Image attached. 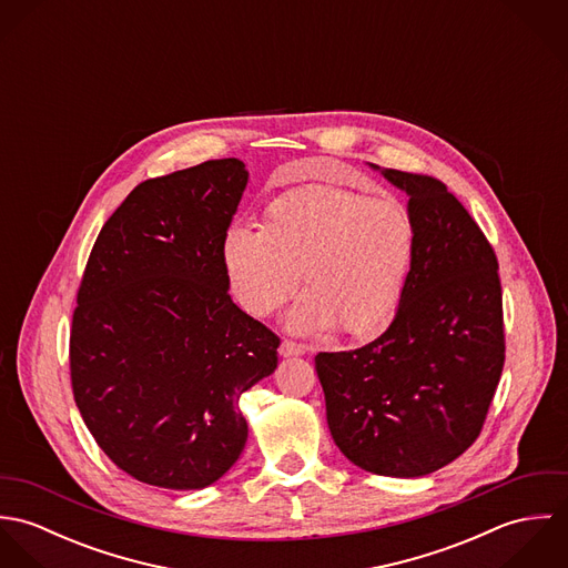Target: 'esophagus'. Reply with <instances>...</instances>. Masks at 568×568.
Here are the masks:
<instances>
[{"instance_id":"esophagus-1","label":"esophagus","mask_w":568,"mask_h":568,"mask_svg":"<svg viewBox=\"0 0 568 568\" xmlns=\"http://www.w3.org/2000/svg\"><path fill=\"white\" fill-rule=\"evenodd\" d=\"M311 347L304 345V343H297V341H291V338H284L280 343V354L282 356H300V354H306Z\"/></svg>"}]
</instances>
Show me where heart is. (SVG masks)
<instances>
[{
    "label": "heart",
    "mask_w": 568,
    "mask_h": 568,
    "mask_svg": "<svg viewBox=\"0 0 568 568\" xmlns=\"http://www.w3.org/2000/svg\"><path fill=\"white\" fill-rule=\"evenodd\" d=\"M415 255V221L394 196H369L341 185L311 183L275 196L262 232L236 225L223 239V268L236 300L264 317L297 286L308 293L291 327L336 325L354 341L387 329L405 295Z\"/></svg>",
    "instance_id": "b5f03b06"
}]
</instances>
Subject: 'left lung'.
Listing matches in <instances>:
<instances>
[{
    "label": "left lung",
    "instance_id": "8db88e82",
    "mask_svg": "<svg viewBox=\"0 0 568 568\" xmlns=\"http://www.w3.org/2000/svg\"><path fill=\"white\" fill-rule=\"evenodd\" d=\"M408 194L415 255L392 325L349 352H320L332 439L358 468L424 477L479 437L505 363L491 244L448 187L385 168Z\"/></svg>",
    "mask_w": 568,
    "mask_h": 568
}]
</instances>
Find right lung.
Returning a JSON list of instances; mask_svg holds the SVG:
<instances>
[{
    "instance_id": "obj_1",
    "label": "right lung",
    "mask_w": 568,
    "mask_h": 568,
    "mask_svg": "<svg viewBox=\"0 0 568 568\" xmlns=\"http://www.w3.org/2000/svg\"><path fill=\"white\" fill-rule=\"evenodd\" d=\"M246 176L230 158L140 183L82 273L74 400L104 455L149 486L219 481L246 442L241 396L277 367L280 336L232 302L223 268Z\"/></svg>"
}]
</instances>
